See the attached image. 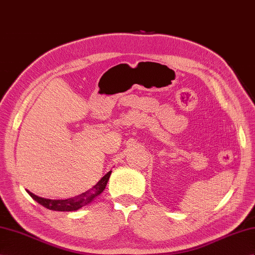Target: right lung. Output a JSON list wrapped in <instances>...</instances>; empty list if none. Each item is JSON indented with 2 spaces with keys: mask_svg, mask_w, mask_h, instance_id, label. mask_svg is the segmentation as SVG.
<instances>
[{
  "mask_svg": "<svg viewBox=\"0 0 255 255\" xmlns=\"http://www.w3.org/2000/svg\"><path fill=\"white\" fill-rule=\"evenodd\" d=\"M111 174H112V170L108 171V173L103 177L90 191L85 192V193H82L76 197L68 198V199H49V198L39 197L27 190L26 192L31 195L32 198L35 199L38 204L43 205L44 207L48 209L56 210V211H74L84 207L85 205H88L89 203H91L96 196L100 195L102 192L105 190L108 179L111 177Z\"/></svg>",
  "mask_w": 255,
  "mask_h": 255,
  "instance_id": "add662e5",
  "label": "right lung"
}]
</instances>
